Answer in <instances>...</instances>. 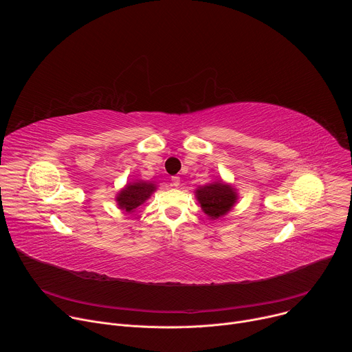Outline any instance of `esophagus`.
I'll return each mask as SVG.
<instances>
[{
  "mask_svg": "<svg viewBox=\"0 0 352 352\" xmlns=\"http://www.w3.org/2000/svg\"><path fill=\"white\" fill-rule=\"evenodd\" d=\"M171 182H173V186L177 188V186L179 185V177H173V178H171Z\"/></svg>",
  "mask_w": 352,
  "mask_h": 352,
  "instance_id": "obj_1",
  "label": "esophagus"
}]
</instances>
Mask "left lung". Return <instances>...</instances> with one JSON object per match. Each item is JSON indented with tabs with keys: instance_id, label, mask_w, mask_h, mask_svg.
<instances>
[{
	"instance_id": "1",
	"label": "left lung",
	"mask_w": 352,
	"mask_h": 352,
	"mask_svg": "<svg viewBox=\"0 0 352 352\" xmlns=\"http://www.w3.org/2000/svg\"><path fill=\"white\" fill-rule=\"evenodd\" d=\"M196 197L210 219H219L231 210L236 200V193L230 185L214 182L196 189Z\"/></svg>"
}]
</instances>
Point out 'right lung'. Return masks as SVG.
<instances>
[{
    "mask_svg": "<svg viewBox=\"0 0 352 352\" xmlns=\"http://www.w3.org/2000/svg\"><path fill=\"white\" fill-rule=\"evenodd\" d=\"M156 186L155 184L150 182H131L126 185L125 189H122L118 196H117V202L118 206L125 210L126 213H132L139 205H142L144 200L155 192Z\"/></svg>",
    "mask_w": 352,
    "mask_h": 352,
    "instance_id": "1",
    "label": "right lung"
}]
</instances>
